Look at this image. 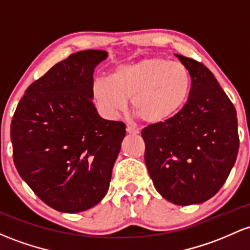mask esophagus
Returning a JSON list of instances; mask_svg holds the SVG:
<instances>
[{
  "label": "esophagus",
  "instance_id": "obj_1",
  "mask_svg": "<svg viewBox=\"0 0 250 250\" xmlns=\"http://www.w3.org/2000/svg\"><path fill=\"white\" fill-rule=\"evenodd\" d=\"M125 130H127L128 134H133V135H135V134H139V130L136 129V128L131 127V125H128L127 128H125Z\"/></svg>",
  "mask_w": 250,
  "mask_h": 250
}]
</instances>
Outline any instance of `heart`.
<instances>
[{
  "label": "heart",
  "mask_w": 250,
  "mask_h": 250,
  "mask_svg": "<svg viewBox=\"0 0 250 250\" xmlns=\"http://www.w3.org/2000/svg\"><path fill=\"white\" fill-rule=\"evenodd\" d=\"M191 89V72L185 65L148 57L116 67L110 78H97L91 94L104 116H116L130 98L131 111L142 122L159 125L182 111Z\"/></svg>",
  "instance_id": "1"
}]
</instances>
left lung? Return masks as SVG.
Instances as JSON below:
<instances>
[{"mask_svg": "<svg viewBox=\"0 0 250 250\" xmlns=\"http://www.w3.org/2000/svg\"><path fill=\"white\" fill-rule=\"evenodd\" d=\"M190 70L192 89L182 111L141 131L145 163L156 191L177 205L201 204L215 196L236 161V110L202 62L175 54Z\"/></svg>", "mask_w": 250, "mask_h": 250, "instance_id": "8db88e82", "label": "left lung"}]
</instances>
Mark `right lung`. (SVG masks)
<instances>
[{
  "label": "right lung",
  "instance_id": "add662e5",
  "mask_svg": "<svg viewBox=\"0 0 250 250\" xmlns=\"http://www.w3.org/2000/svg\"><path fill=\"white\" fill-rule=\"evenodd\" d=\"M106 57L100 49L71 54L27 87L14 112L16 169L57 211H85L108 192L125 125L102 119L92 103L95 67Z\"/></svg>",
  "mask_w": 250,
  "mask_h": 250
}]
</instances>
